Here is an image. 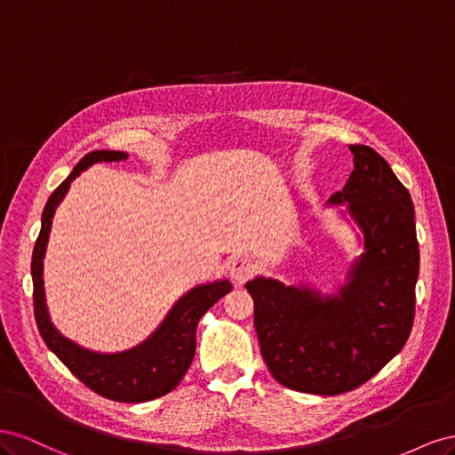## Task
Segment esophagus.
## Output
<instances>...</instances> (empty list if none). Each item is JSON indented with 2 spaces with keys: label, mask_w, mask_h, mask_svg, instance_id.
<instances>
[{
  "label": "esophagus",
  "mask_w": 455,
  "mask_h": 455,
  "mask_svg": "<svg viewBox=\"0 0 455 455\" xmlns=\"http://www.w3.org/2000/svg\"><path fill=\"white\" fill-rule=\"evenodd\" d=\"M229 273L237 283H244V281H249L251 277H254V275L258 273V266L254 264V261L246 259V258H237V259L231 261Z\"/></svg>",
  "instance_id": "1"
}]
</instances>
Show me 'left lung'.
Wrapping results in <instances>:
<instances>
[{
    "mask_svg": "<svg viewBox=\"0 0 455 455\" xmlns=\"http://www.w3.org/2000/svg\"><path fill=\"white\" fill-rule=\"evenodd\" d=\"M355 169L330 204L347 203L364 252L332 296L256 277L254 326L271 376L288 389L339 395L361 387L404 347L414 324L419 249L414 204L389 163L349 146Z\"/></svg>",
    "mask_w": 455,
    "mask_h": 455,
    "instance_id": "8db88e82",
    "label": "left lung"
}]
</instances>
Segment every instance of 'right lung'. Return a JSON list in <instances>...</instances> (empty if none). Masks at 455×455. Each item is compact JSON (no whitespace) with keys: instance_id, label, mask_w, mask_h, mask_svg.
<instances>
[{"instance_id":"1","label":"right lung","mask_w":455,"mask_h":455,"mask_svg":"<svg viewBox=\"0 0 455 455\" xmlns=\"http://www.w3.org/2000/svg\"><path fill=\"white\" fill-rule=\"evenodd\" d=\"M125 151L96 149L81 159L70 176L52 191L32 254L34 315L39 334L72 374L89 389L117 403H146L171 393L188 371L196 355V330L201 316L231 291L228 279L199 284L176 301L159 328L140 346L121 353H96L64 338L49 319L44 288V258L52 216L72 180L94 163L125 161Z\"/></svg>"}]
</instances>
